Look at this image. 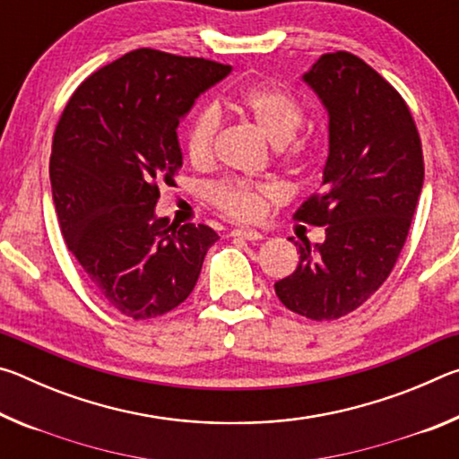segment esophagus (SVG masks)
Listing matches in <instances>:
<instances>
[{"label":"esophagus","instance_id":"1","mask_svg":"<svg viewBox=\"0 0 459 459\" xmlns=\"http://www.w3.org/2000/svg\"><path fill=\"white\" fill-rule=\"evenodd\" d=\"M230 237L245 238V240H261L263 238L259 230H251V229H235V230H230Z\"/></svg>","mask_w":459,"mask_h":459}]
</instances>
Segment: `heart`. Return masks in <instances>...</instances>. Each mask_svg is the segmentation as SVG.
Wrapping results in <instances>:
<instances>
[{"label": "heart", "instance_id": "heart-1", "mask_svg": "<svg viewBox=\"0 0 459 459\" xmlns=\"http://www.w3.org/2000/svg\"><path fill=\"white\" fill-rule=\"evenodd\" d=\"M235 107L253 123L259 134L275 147L290 143L304 123V108L290 92L273 87H248L235 97ZM219 113L214 108H202L186 129V153L192 166L206 168L214 158ZM212 202L230 219L257 221L273 198L269 186L247 182H222L212 188Z\"/></svg>", "mask_w": 459, "mask_h": 459}]
</instances>
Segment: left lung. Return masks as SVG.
I'll return each instance as SVG.
<instances>
[{
    "label": "left lung",
    "mask_w": 459,
    "mask_h": 459,
    "mask_svg": "<svg viewBox=\"0 0 459 459\" xmlns=\"http://www.w3.org/2000/svg\"><path fill=\"white\" fill-rule=\"evenodd\" d=\"M304 82L328 111L324 190L295 219L325 227L324 243H291L299 263L275 283L291 312L338 320L391 273L423 188V152L405 100L351 52L322 54Z\"/></svg>",
    "instance_id": "8db88e82"
}]
</instances>
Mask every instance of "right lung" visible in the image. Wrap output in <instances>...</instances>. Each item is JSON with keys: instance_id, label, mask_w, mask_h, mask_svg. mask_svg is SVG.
Wrapping results in <instances>:
<instances>
[{"instance_id": "add662e5", "label": "right lung", "mask_w": 459, "mask_h": 459, "mask_svg": "<svg viewBox=\"0 0 459 459\" xmlns=\"http://www.w3.org/2000/svg\"><path fill=\"white\" fill-rule=\"evenodd\" d=\"M232 68L139 48L92 73L54 131L50 184L62 237L91 285L134 320L172 312L192 293L219 235L155 214L182 168L176 129Z\"/></svg>"}]
</instances>
